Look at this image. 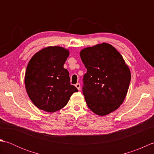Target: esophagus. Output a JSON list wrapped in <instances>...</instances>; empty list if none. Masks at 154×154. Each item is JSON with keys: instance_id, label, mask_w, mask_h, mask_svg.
<instances>
[{"instance_id": "1", "label": "esophagus", "mask_w": 154, "mask_h": 154, "mask_svg": "<svg viewBox=\"0 0 154 154\" xmlns=\"http://www.w3.org/2000/svg\"><path fill=\"white\" fill-rule=\"evenodd\" d=\"M75 87H76L77 88L78 90H80L81 89V85H80V83H77L76 85H75Z\"/></svg>"}]
</instances>
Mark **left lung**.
Listing matches in <instances>:
<instances>
[{"instance_id":"1","label":"left lung","mask_w":154,"mask_h":154,"mask_svg":"<svg viewBox=\"0 0 154 154\" xmlns=\"http://www.w3.org/2000/svg\"><path fill=\"white\" fill-rule=\"evenodd\" d=\"M80 56L87 69L83 87L87 106L97 115H107L125 99L131 79L129 67L119 52L106 43L84 48Z\"/></svg>"}]
</instances>
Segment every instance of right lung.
<instances>
[{"mask_svg":"<svg viewBox=\"0 0 154 154\" xmlns=\"http://www.w3.org/2000/svg\"><path fill=\"white\" fill-rule=\"evenodd\" d=\"M69 52L60 46H50L37 52L29 61L25 73V87L29 97L40 110L54 112L67 104L78 90L70 83L63 65Z\"/></svg>","mask_w":154,"mask_h":154,"instance_id":"right-lung-1","label":"right lung"}]
</instances>
